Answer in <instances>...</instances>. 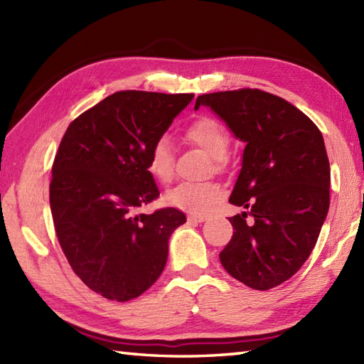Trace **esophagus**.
I'll use <instances>...</instances> for the list:
<instances>
[{
  "label": "esophagus",
  "mask_w": 364,
  "mask_h": 364,
  "mask_svg": "<svg viewBox=\"0 0 364 364\" xmlns=\"http://www.w3.org/2000/svg\"><path fill=\"white\" fill-rule=\"evenodd\" d=\"M188 220L189 222H196V223H202L206 220V215L203 214H189L188 215Z\"/></svg>",
  "instance_id": "esophagus-1"
}]
</instances>
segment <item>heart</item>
<instances>
[{
	"label": "heart",
	"mask_w": 364,
	"mask_h": 364,
	"mask_svg": "<svg viewBox=\"0 0 364 364\" xmlns=\"http://www.w3.org/2000/svg\"><path fill=\"white\" fill-rule=\"evenodd\" d=\"M184 137L198 146L211 158L214 170H220L230 150V136L218 120L200 117L188 127ZM146 168L154 180L168 183L173 176V154L168 139L158 137L146 158ZM223 197V191L215 183H180L167 191L166 203L178 210L192 214H206L218 205Z\"/></svg>",
	"instance_id": "1"
}]
</instances>
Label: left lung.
<instances>
[{"label":"left lung","instance_id":"1","mask_svg":"<svg viewBox=\"0 0 364 364\" xmlns=\"http://www.w3.org/2000/svg\"><path fill=\"white\" fill-rule=\"evenodd\" d=\"M245 144L230 203L233 236L222 266L249 288L267 291L310 257L330 206V164L319 128L286 100L258 89L197 97ZM252 215V222L246 215Z\"/></svg>","mask_w":364,"mask_h":364}]
</instances>
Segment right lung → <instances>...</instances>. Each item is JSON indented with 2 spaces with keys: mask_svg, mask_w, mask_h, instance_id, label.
Here are the masks:
<instances>
[{
  "mask_svg": "<svg viewBox=\"0 0 364 364\" xmlns=\"http://www.w3.org/2000/svg\"><path fill=\"white\" fill-rule=\"evenodd\" d=\"M192 98L115 92L75 119L60 141L50 184L54 228L73 272L100 296L136 299L166 267L168 237L186 215L137 210L159 196L146 168L151 145Z\"/></svg>",
  "mask_w": 364,
  "mask_h": 364,
  "instance_id": "right-lung-1",
  "label": "right lung"
}]
</instances>
